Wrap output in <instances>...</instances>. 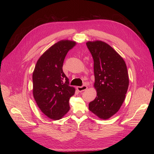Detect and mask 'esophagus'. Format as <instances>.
<instances>
[{"label": "esophagus", "mask_w": 154, "mask_h": 154, "mask_svg": "<svg viewBox=\"0 0 154 154\" xmlns=\"http://www.w3.org/2000/svg\"><path fill=\"white\" fill-rule=\"evenodd\" d=\"M88 88V87L86 85H83L82 86H77V89L79 92H82L83 91L85 90H86Z\"/></svg>", "instance_id": "obj_1"}]
</instances>
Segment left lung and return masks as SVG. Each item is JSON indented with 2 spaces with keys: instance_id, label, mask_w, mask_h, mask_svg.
<instances>
[{
  "instance_id": "obj_1",
  "label": "left lung",
  "mask_w": 154,
  "mask_h": 154,
  "mask_svg": "<svg viewBox=\"0 0 154 154\" xmlns=\"http://www.w3.org/2000/svg\"><path fill=\"white\" fill-rule=\"evenodd\" d=\"M86 46L94 60V86L97 91L89 109L99 118L107 119L118 112L124 101L129 83L126 64L105 42L88 41Z\"/></svg>"
}]
</instances>
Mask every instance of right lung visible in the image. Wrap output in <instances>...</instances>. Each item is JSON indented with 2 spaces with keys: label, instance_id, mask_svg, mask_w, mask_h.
Returning <instances> with one entry per match:
<instances>
[{
  "label": "right lung",
  "instance_id": "obj_1",
  "mask_svg": "<svg viewBox=\"0 0 154 154\" xmlns=\"http://www.w3.org/2000/svg\"><path fill=\"white\" fill-rule=\"evenodd\" d=\"M75 44L69 40L55 43L40 57L33 72V97L41 111L53 120L61 119L69 112V100L75 93L63 72V64Z\"/></svg>",
  "mask_w": 154,
  "mask_h": 154
}]
</instances>
